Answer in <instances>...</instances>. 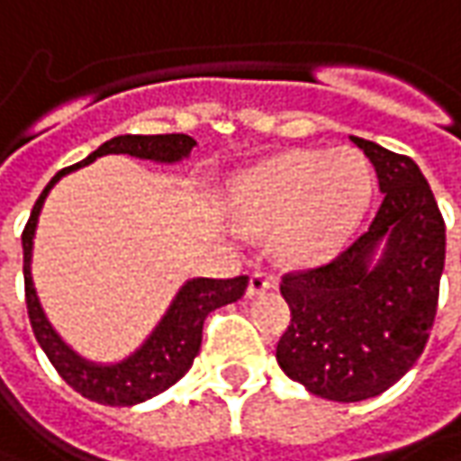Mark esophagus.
<instances>
[{
	"label": "esophagus",
	"instance_id": "obj_1",
	"mask_svg": "<svg viewBox=\"0 0 461 461\" xmlns=\"http://www.w3.org/2000/svg\"><path fill=\"white\" fill-rule=\"evenodd\" d=\"M275 287V277L270 275H265V272H255L252 277H249V287H247V295L257 297V295H265L267 290Z\"/></svg>",
	"mask_w": 461,
	"mask_h": 461
}]
</instances>
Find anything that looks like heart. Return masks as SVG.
<instances>
[{"label": "heart", "mask_w": 461, "mask_h": 461, "mask_svg": "<svg viewBox=\"0 0 461 461\" xmlns=\"http://www.w3.org/2000/svg\"><path fill=\"white\" fill-rule=\"evenodd\" d=\"M374 196V168L358 149H300L230 181L224 212L244 234H267L287 267L322 265L358 230Z\"/></svg>", "instance_id": "b5f03b06"}]
</instances>
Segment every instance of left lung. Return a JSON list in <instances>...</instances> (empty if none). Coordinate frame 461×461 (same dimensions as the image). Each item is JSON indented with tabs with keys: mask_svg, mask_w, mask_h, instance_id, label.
Wrapping results in <instances>:
<instances>
[{
	"mask_svg": "<svg viewBox=\"0 0 461 461\" xmlns=\"http://www.w3.org/2000/svg\"><path fill=\"white\" fill-rule=\"evenodd\" d=\"M384 194L368 231L318 270L285 275L293 321L277 363L310 393L363 402L402 378L427 346L444 272V219L421 168L350 136Z\"/></svg>",
	"mask_w": 461,
	"mask_h": 461,
	"instance_id": "obj_1",
	"label": "left lung"
}]
</instances>
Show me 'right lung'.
<instances>
[{
    "mask_svg": "<svg viewBox=\"0 0 461 461\" xmlns=\"http://www.w3.org/2000/svg\"><path fill=\"white\" fill-rule=\"evenodd\" d=\"M196 146V140L186 133H166V136H136L125 133L105 140L80 164L58 171L45 191L40 194L34 204L30 221L22 231V249H24V295H27V312L32 322L34 338L40 348L45 350L50 363L70 386L83 393L86 399L103 406H136L158 396L161 391L174 386L181 375L191 368L196 353L202 348V328L206 315L212 310L237 303L244 295L249 277H234V280H212V277H191L176 290L174 300L161 315V321L153 325V330L146 336L133 353L113 363H98L83 358L77 350L59 336L55 325L47 318L45 308L37 297L32 280V252L37 221L42 214L47 194L58 184L59 178L73 174L83 166L93 164L100 156L111 153H125L140 161L153 164H178L186 161Z\"/></svg>",
    "mask_w": 461,
    "mask_h": 461,
    "instance_id": "obj_1",
    "label": "right lung"
}]
</instances>
